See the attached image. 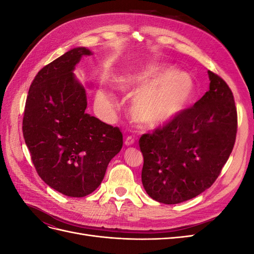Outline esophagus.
<instances>
[{"label":"esophagus","instance_id":"esophagus-1","mask_svg":"<svg viewBox=\"0 0 254 254\" xmlns=\"http://www.w3.org/2000/svg\"><path fill=\"white\" fill-rule=\"evenodd\" d=\"M133 143H134V139H133L132 136H127L125 142H124V144H125L126 146H131Z\"/></svg>","mask_w":254,"mask_h":254}]
</instances>
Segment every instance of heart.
Here are the masks:
<instances>
[{
	"mask_svg": "<svg viewBox=\"0 0 254 254\" xmlns=\"http://www.w3.org/2000/svg\"><path fill=\"white\" fill-rule=\"evenodd\" d=\"M117 86L127 93H136L130 112L135 122L148 129L162 126L179 115L195 91L190 75L182 71H171L170 66L159 63L122 75L117 80ZM98 98L108 108L113 107V97L108 91H99Z\"/></svg>",
	"mask_w": 254,
	"mask_h": 254,
	"instance_id": "1",
	"label": "heart"
}]
</instances>
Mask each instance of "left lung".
Listing matches in <instances>:
<instances>
[{"mask_svg":"<svg viewBox=\"0 0 254 254\" xmlns=\"http://www.w3.org/2000/svg\"><path fill=\"white\" fill-rule=\"evenodd\" d=\"M207 74L210 89L191 108L140 137L142 183L158 202L176 204L201 194L232 152L237 131L232 91L218 75Z\"/></svg>","mask_w":254,"mask_h":254,"instance_id":"obj_1","label":"left lung"}]
</instances>
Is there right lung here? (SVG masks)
<instances>
[{"label": "right lung", "mask_w": 254, "mask_h": 254, "mask_svg": "<svg viewBox=\"0 0 254 254\" xmlns=\"http://www.w3.org/2000/svg\"><path fill=\"white\" fill-rule=\"evenodd\" d=\"M89 55V49L74 48L41 68L23 118V136L38 175L68 197L94 191L123 146L118 127L86 113V89L73 72Z\"/></svg>", "instance_id": "add662e5"}]
</instances>
